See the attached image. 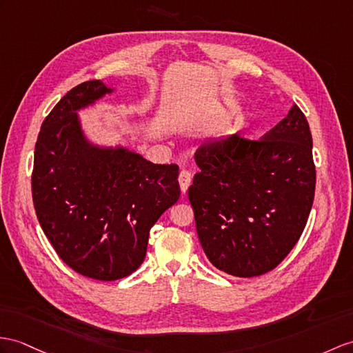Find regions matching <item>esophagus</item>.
I'll use <instances>...</instances> for the list:
<instances>
[{"mask_svg":"<svg viewBox=\"0 0 353 353\" xmlns=\"http://www.w3.org/2000/svg\"><path fill=\"white\" fill-rule=\"evenodd\" d=\"M178 183H179V187H181V192L185 193L188 190V187H190V184H192V174H190V172L185 170V169L179 172Z\"/></svg>","mask_w":353,"mask_h":353,"instance_id":"esophagus-1","label":"esophagus"}]
</instances>
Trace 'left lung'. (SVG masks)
<instances>
[{"label": "left lung", "instance_id": "8db88e82", "mask_svg": "<svg viewBox=\"0 0 353 353\" xmlns=\"http://www.w3.org/2000/svg\"><path fill=\"white\" fill-rule=\"evenodd\" d=\"M307 118L295 103L257 141L234 134L196 151L188 187L210 262L235 277L272 271L295 247L310 214L316 168Z\"/></svg>", "mask_w": 353, "mask_h": 353}]
</instances>
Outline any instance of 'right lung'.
<instances>
[{"instance_id":"right-lung-1","label":"right lung","mask_w":353,"mask_h":353,"mask_svg":"<svg viewBox=\"0 0 353 353\" xmlns=\"http://www.w3.org/2000/svg\"><path fill=\"white\" fill-rule=\"evenodd\" d=\"M108 92L101 81H88L57 103L41 124L31 175L34 210L57 254L101 281L139 268L151 228L181 194L176 165L87 141L76 110Z\"/></svg>"}]
</instances>
